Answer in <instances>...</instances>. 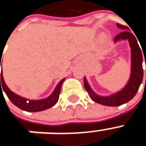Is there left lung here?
<instances>
[{"instance_id": "left-lung-1", "label": "left lung", "mask_w": 146, "mask_h": 146, "mask_svg": "<svg viewBox=\"0 0 146 146\" xmlns=\"http://www.w3.org/2000/svg\"><path fill=\"white\" fill-rule=\"evenodd\" d=\"M116 26L119 29L123 30L124 31L120 33L115 37L114 42H116L117 41L127 39L131 48V74L128 83L119 92L113 94L110 96L104 97V96L98 95L97 94L94 93L91 88L89 84L88 83L86 78H84V88L88 93L91 100L98 104L104 106H109V107L120 106L132 100L137 93L143 78L142 54L136 38L133 33H131L129 31H127L129 30L127 27L119 23H116Z\"/></svg>"}]
</instances>
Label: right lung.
<instances>
[{
	"label": "right lung",
	"mask_w": 146,
	"mask_h": 146,
	"mask_svg": "<svg viewBox=\"0 0 146 146\" xmlns=\"http://www.w3.org/2000/svg\"><path fill=\"white\" fill-rule=\"evenodd\" d=\"M1 55H1L0 56L1 58H2ZM1 62V59L0 60V68ZM64 80H65V78L60 81V82L58 84L52 94L47 98L39 100H29L26 98H22V97L16 94L8 88V87L6 85V84L4 82L3 72L1 71L0 78V90L1 91H4L11 102L13 103L15 106L19 107L20 109L27 112L42 111V110H47L48 108H51L58 102V98H59V94H60L61 87H62V84ZM1 82H2L1 83H0ZM1 86H2V89L1 88ZM2 94H3V92H2Z\"/></svg>",
	"instance_id": "obj_1"
}]
</instances>
